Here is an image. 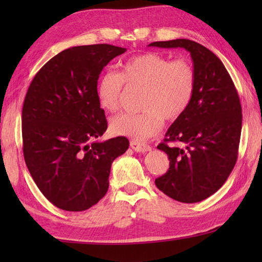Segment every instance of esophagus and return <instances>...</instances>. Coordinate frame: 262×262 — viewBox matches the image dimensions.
Listing matches in <instances>:
<instances>
[{
  "label": "esophagus",
  "instance_id": "obj_1",
  "mask_svg": "<svg viewBox=\"0 0 262 262\" xmlns=\"http://www.w3.org/2000/svg\"><path fill=\"white\" fill-rule=\"evenodd\" d=\"M130 147H132L133 150H135V151H137V152H147V151H149L150 149H151L150 145L145 144V143H142V142L135 141V140L130 141Z\"/></svg>",
  "mask_w": 262,
  "mask_h": 262
}]
</instances>
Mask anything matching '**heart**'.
Here are the masks:
<instances>
[{
  "label": "heart",
  "mask_w": 262,
  "mask_h": 262,
  "mask_svg": "<svg viewBox=\"0 0 262 262\" xmlns=\"http://www.w3.org/2000/svg\"><path fill=\"white\" fill-rule=\"evenodd\" d=\"M196 74L185 57L171 60L159 53H143L123 62L119 73L106 72L97 83V98L107 112L120 107L123 84L144 89L141 113H121L112 118L110 130L118 136L149 139L161 130L163 119L173 121L193 99Z\"/></svg>",
  "instance_id": "heart-1"
}]
</instances>
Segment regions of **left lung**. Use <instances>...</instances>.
<instances>
[{"instance_id":"obj_1","label":"left lung","mask_w":262,"mask_h":262,"mask_svg":"<svg viewBox=\"0 0 262 262\" xmlns=\"http://www.w3.org/2000/svg\"><path fill=\"white\" fill-rule=\"evenodd\" d=\"M149 46L181 47L192 56L193 99L157 145L166 152L170 167L155 184L176 201L200 202L223 186L236 165L243 120L238 92L222 61L200 43L176 39Z\"/></svg>"}]
</instances>
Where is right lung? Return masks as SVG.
Listing matches in <instances>:
<instances>
[{
  "mask_svg": "<svg viewBox=\"0 0 262 262\" xmlns=\"http://www.w3.org/2000/svg\"><path fill=\"white\" fill-rule=\"evenodd\" d=\"M126 48L97 43L62 51L35 74L21 111L23 154L45 198L67 211L95 206L108 189L111 165L129 141L91 142L107 129L97 98L106 64Z\"/></svg>",
  "mask_w": 262,
  "mask_h": 262,
  "instance_id": "add662e5",
  "label": "right lung"
}]
</instances>
